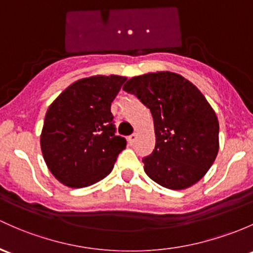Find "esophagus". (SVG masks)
<instances>
[{
	"mask_svg": "<svg viewBox=\"0 0 253 253\" xmlns=\"http://www.w3.org/2000/svg\"><path fill=\"white\" fill-rule=\"evenodd\" d=\"M136 138H137V135L136 134H132V135H130L129 137H127V142H129V145H134L135 143V141H136Z\"/></svg>",
	"mask_w": 253,
	"mask_h": 253,
	"instance_id": "obj_1",
	"label": "esophagus"
}]
</instances>
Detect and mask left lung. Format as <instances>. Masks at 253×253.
Here are the masks:
<instances>
[{
  "instance_id": "left-lung-1",
  "label": "left lung",
  "mask_w": 253,
  "mask_h": 253,
  "mask_svg": "<svg viewBox=\"0 0 253 253\" xmlns=\"http://www.w3.org/2000/svg\"><path fill=\"white\" fill-rule=\"evenodd\" d=\"M123 90L149 108L156 147L142 159L151 180L169 189H186L202 180L219 148L213 108L192 82L169 71L130 78Z\"/></svg>"
}]
</instances>
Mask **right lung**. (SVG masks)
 Returning <instances> with one entry per match:
<instances>
[{
    "instance_id": "obj_1",
    "label": "right lung",
    "mask_w": 253,
    "mask_h": 253,
    "mask_svg": "<svg viewBox=\"0 0 253 253\" xmlns=\"http://www.w3.org/2000/svg\"><path fill=\"white\" fill-rule=\"evenodd\" d=\"M126 77L91 76L76 81L51 102L41 132V149L54 177L71 188L101 181L126 148L117 136L111 104Z\"/></svg>"
}]
</instances>
